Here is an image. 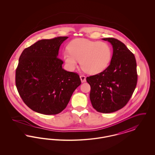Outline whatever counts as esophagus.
Segmentation results:
<instances>
[{
	"label": "esophagus",
	"instance_id": "34e87169",
	"mask_svg": "<svg viewBox=\"0 0 155 155\" xmlns=\"http://www.w3.org/2000/svg\"><path fill=\"white\" fill-rule=\"evenodd\" d=\"M80 77V79H81V82H82V83L86 82V77H85V76H84V75H81Z\"/></svg>",
	"mask_w": 155,
	"mask_h": 155
}]
</instances>
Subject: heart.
<instances>
[{
	"label": "heart",
	"instance_id": "obj_1",
	"mask_svg": "<svg viewBox=\"0 0 155 155\" xmlns=\"http://www.w3.org/2000/svg\"><path fill=\"white\" fill-rule=\"evenodd\" d=\"M112 56L110 45L104 42L77 39L63 52V59L67 68L74 70L80 60L82 68L87 73H101L109 66Z\"/></svg>",
	"mask_w": 155,
	"mask_h": 155
}]
</instances>
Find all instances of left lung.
I'll return each mask as SVG.
<instances>
[{"mask_svg": "<svg viewBox=\"0 0 155 155\" xmlns=\"http://www.w3.org/2000/svg\"><path fill=\"white\" fill-rule=\"evenodd\" d=\"M110 43L113 55L110 65L103 71L88 77L93 107L98 112L110 113L122 109L133 95L137 83L135 56L118 39L102 38Z\"/></svg>", "mask_w": 155, "mask_h": 155, "instance_id": "1", "label": "left lung"}]
</instances>
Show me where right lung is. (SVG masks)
<instances>
[{"label": "right lung", "instance_id": "right-lung-1", "mask_svg": "<svg viewBox=\"0 0 155 155\" xmlns=\"http://www.w3.org/2000/svg\"><path fill=\"white\" fill-rule=\"evenodd\" d=\"M68 37L42 39L25 49L15 71V84L24 102L38 113L51 115L66 107L81 85L79 75L62 67L59 48Z\"/></svg>", "mask_w": 155, "mask_h": 155}]
</instances>
